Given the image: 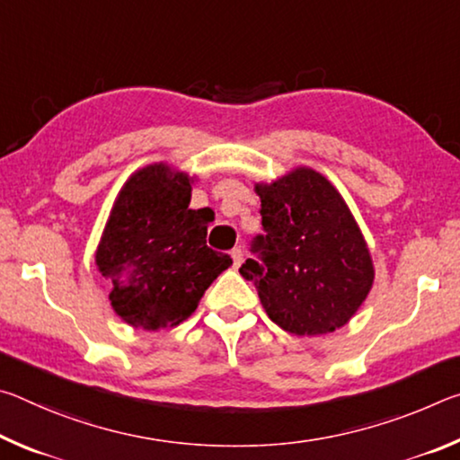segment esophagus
Wrapping results in <instances>:
<instances>
[{"label":"esophagus","mask_w":460,"mask_h":460,"mask_svg":"<svg viewBox=\"0 0 460 460\" xmlns=\"http://www.w3.org/2000/svg\"><path fill=\"white\" fill-rule=\"evenodd\" d=\"M231 258H233V266L239 268L241 263H243V252H241V247L231 249Z\"/></svg>","instance_id":"obj_1"}]
</instances>
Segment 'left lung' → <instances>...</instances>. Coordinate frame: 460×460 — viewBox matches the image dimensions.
Masks as SVG:
<instances>
[{"label":"left lung","mask_w":460,"mask_h":460,"mask_svg":"<svg viewBox=\"0 0 460 460\" xmlns=\"http://www.w3.org/2000/svg\"><path fill=\"white\" fill-rule=\"evenodd\" d=\"M255 192L263 235L252 241L258 260L239 274L288 332L314 337L345 326L373 284L369 249L347 202L313 168L255 184Z\"/></svg>","instance_id":"8db88e82"}]
</instances>
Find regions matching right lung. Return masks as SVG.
I'll list each match as a JSON object with an SVG mask.
<instances>
[{
    "instance_id": "add662e5",
    "label": "right lung",
    "mask_w": 460,
    "mask_h": 460,
    "mask_svg": "<svg viewBox=\"0 0 460 460\" xmlns=\"http://www.w3.org/2000/svg\"><path fill=\"white\" fill-rule=\"evenodd\" d=\"M190 178L152 164L129 178L97 247V268L111 284L121 321L158 331L186 321L233 260L207 245L205 208L192 211Z\"/></svg>"
}]
</instances>
